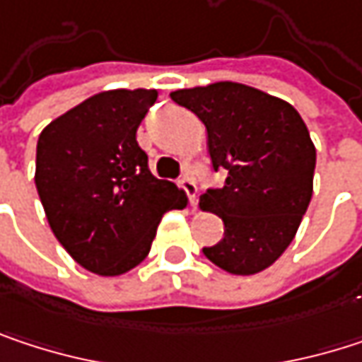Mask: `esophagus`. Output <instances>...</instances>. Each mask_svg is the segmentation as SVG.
Returning <instances> with one entry per match:
<instances>
[{
    "instance_id": "esophagus-1",
    "label": "esophagus",
    "mask_w": 362,
    "mask_h": 362,
    "mask_svg": "<svg viewBox=\"0 0 362 362\" xmlns=\"http://www.w3.org/2000/svg\"><path fill=\"white\" fill-rule=\"evenodd\" d=\"M178 186H180L182 190L188 194V201H190V205L194 207V205H197V190H199V188H197V184H194V180H192L188 174H184L180 180H178Z\"/></svg>"
}]
</instances>
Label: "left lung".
Wrapping results in <instances>:
<instances>
[{"label": "left lung", "instance_id": "obj_1", "mask_svg": "<svg viewBox=\"0 0 362 362\" xmlns=\"http://www.w3.org/2000/svg\"><path fill=\"white\" fill-rule=\"evenodd\" d=\"M174 103L192 110L207 129L214 170L222 188L201 194V207L220 216L224 239L203 247L230 274L272 266L293 241L313 199L317 148L289 103L235 81L176 90Z\"/></svg>", "mask_w": 362, "mask_h": 362}]
</instances>
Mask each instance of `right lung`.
Instances as JSON below:
<instances>
[{
	"label": "right lung",
	"instance_id": "add662e5",
	"mask_svg": "<svg viewBox=\"0 0 362 362\" xmlns=\"http://www.w3.org/2000/svg\"><path fill=\"white\" fill-rule=\"evenodd\" d=\"M157 90L94 94L43 127L37 140L35 186L47 224L86 270L119 276L151 252L168 209L186 197L157 180L136 129Z\"/></svg>",
	"mask_w": 362,
	"mask_h": 362
}]
</instances>
